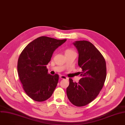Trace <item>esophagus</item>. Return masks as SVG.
Wrapping results in <instances>:
<instances>
[{
	"instance_id": "esophagus-1",
	"label": "esophagus",
	"mask_w": 125,
	"mask_h": 125,
	"mask_svg": "<svg viewBox=\"0 0 125 125\" xmlns=\"http://www.w3.org/2000/svg\"><path fill=\"white\" fill-rule=\"evenodd\" d=\"M60 78H61V79H68V78L65 75H60Z\"/></svg>"
}]
</instances>
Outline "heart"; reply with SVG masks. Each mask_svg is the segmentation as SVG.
<instances>
[{"label":"heart","mask_w":125,"mask_h":125,"mask_svg":"<svg viewBox=\"0 0 125 125\" xmlns=\"http://www.w3.org/2000/svg\"><path fill=\"white\" fill-rule=\"evenodd\" d=\"M73 52L72 50H71V49H67L66 50H65V53H69V52Z\"/></svg>","instance_id":"1"}]
</instances>
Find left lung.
Masks as SVG:
<instances>
[{"instance_id": "left-lung-1", "label": "left lung", "mask_w": 125, "mask_h": 125, "mask_svg": "<svg viewBox=\"0 0 125 125\" xmlns=\"http://www.w3.org/2000/svg\"><path fill=\"white\" fill-rule=\"evenodd\" d=\"M78 52V65L81 68L79 82L69 78L66 92L70 102L76 106H85L92 102L103 88L106 76L105 59L90 42L78 41L73 43Z\"/></svg>"}]
</instances>
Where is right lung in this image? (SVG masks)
Segmentation results:
<instances>
[{
	"label": "right lung",
	"instance_id": "1",
	"mask_svg": "<svg viewBox=\"0 0 125 125\" xmlns=\"http://www.w3.org/2000/svg\"><path fill=\"white\" fill-rule=\"evenodd\" d=\"M66 40L41 36L28 44L21 52L17 65L19 77L25 92L32 100L43 102L53 94L59 75L48 73L46 65L53 52Z\"/></svg>",
	"mask_w": 125,
	"mask_h": 125
}]
</instances>
